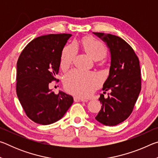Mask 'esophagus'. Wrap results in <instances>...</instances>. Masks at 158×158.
I'll use <instances>...</instances> for the list:
<instances>
[{
    "label": "esophagus",
    "mask_w": 158,
    "mask_h": 158,
    "mask_svg": "<svg viewBox=\"0 0 158 158\" xmlns=\"http://www.w3.org/2000/svg\"><path fill=\"white\" fill-rule=\"evenodd\" d=\"M74 102H87L88 101L87 100H84V99L80 98L78 97H74Z\"/></svg>",
    "instance_id": "34e87169"
}]
</instances>
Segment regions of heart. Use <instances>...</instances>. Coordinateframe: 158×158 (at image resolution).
<instances>
[{
	"label": "heart",
	"mask_w": 158,
	"mask_h": 158,
	"mask_svg": "<svg viewBox=\"0 0 158 158\" xmlns=\"http://www.w3.org/2000/svg\"><path fill=\"white\" fill-rule=\"evenodd\" d=\"M82 47L88 54L95 60L100 59L106 53V49L100 40L93 37L84 39ZM77 53L76 44L74 43L64 47L60 58V66L68 68L73 63ZM101 79L98 74L92 72H83L73 69L66 74L64 84L69 93L81 98L89 97L98 89Z\"/></svg>",
	"instance_id": "1"
}]
</instances>
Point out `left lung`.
Instances as JSON below:
<instances>
[{
    "mask_svg": "<svg viewBox=\"0 0 158 158\" xmlns=\"http://www.w3.org/2000/svg\"><path fill=\"white\" fill-rule=\"evenodd\" d=\"M105 42L111 53V66L100 95L102 107L95 119L102 124L114 126L132 113L141 88L139 60L135 51L123 39L111 34L93 33Z\"/></svg>",
    "mask_w": 158,
    "mask_h": 158,
    "instance_id": "8db88e82",
    "label": "left lung"
}]
</instances>
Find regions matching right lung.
Instances as JSON below:
<instances>
[{"instance_id": "obj_1", "label": "right lung", "mask_w": 158, "mask_h": 158, "mask_svg": "<svg viewBox=\"0 0 158 158\" xmlns=\"http://www.w3.org/2000/svg\"><path fill=\"white\" fill-rule=\"evenodd\" d=\"M71 34H50L36 37L26 45L17 63V97L32 121L49 125L62 118L73 98L49 89L59 71L62 51Z\"/></svg>"}]
</instances>
